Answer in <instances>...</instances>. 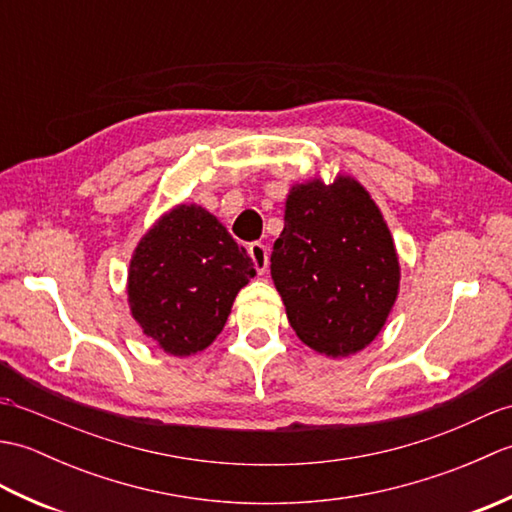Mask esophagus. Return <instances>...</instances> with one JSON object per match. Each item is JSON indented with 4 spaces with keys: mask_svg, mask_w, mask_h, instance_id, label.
Segmentation results:
<instances>
[{
    "mask_svg": "<svg viewBox=\"0 0 512 512\" xmlns=\"http://www.w3.org/2000/svg\"><path fill=\"white\" fill-rule=\"evenodd\" d=\"M248 255L250 259H253L255 264V270L259 275H264L268 266H270V259H268V248L262 244V242H253L248 246Z\"/></svg>",
    "mask_w": 512,
    "mask_h": 512,
    "instance_id": "esophagus-1",
    "label": "esophagus"
}]
</instances>
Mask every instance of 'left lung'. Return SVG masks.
<instances>
[{"label":"left lung","mask_w":512,"mask_h":512,"mask_svg":"<svg viewBox=\"0 0 512 512\" xmlns=\"http://www.w3.org/2000/svg\"><path fill=\"white\" fill-rule=\"evenodd\" d=\"M270 275L292 330L332 358L356 354L376 339L400 284L394 239L352 178L292 187Z\"/></svg>","instance_id":"1"}]
</instances>
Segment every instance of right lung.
Instances as JSON below:
<instances>
[{"instance_id": "obj_1", "label": "right lung", "mask_w": 512, "mask_h": 512, "mask_svg": "<svg viewBox=\"0 0 512 512\" xmlns=\"http://www.w3.org/2000/svg\"><path fill=\"white\" fill-rule=\"evenodd\" d=\"M253 259L198 204H180L140 239L129 264V308L162 350L189 356L222 332Z\"/></svg>"}]
</instances>
